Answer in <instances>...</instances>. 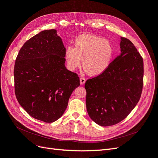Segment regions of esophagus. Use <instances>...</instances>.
Returning <instances> with one entry per match:
<instances>
[{"label": "esophagus", "mask_w": 158, "mask_h": 158, "mask_svg": "<svg viewBox=\"0 0 158 158\" xmlns=\"http://www.w3.org/2000/svg\"><path fill=\"white\" fill-rule=\"evenodd\" d=\"M85 81H86V80H85V79L84 77H81L80 78V83H81V85H84L85 83Z\"/></svg>", "instance_id": "esophagus-1"}]
</instances>
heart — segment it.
<instances>
[{"instance_id":"obj_1","label":"heart","mask_w":158,"mask_h":158,"mask_svg":"<svg viewBox=\"0 0 158 158\" xmlns=\"http://www.w3.org/2000/svg\"><path fill=\"white\" fill-rule=\"evenodd\" d=\"M114 50L109 40L94 35H81L74 40V48L68 47L65 58L69 69L83 68L90 76L97 77L106 72L112 62Z\"/></svg>"}]
</instances>
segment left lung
<instances>
[{
  "instance_id": "obj_1",
  "label": "left lung",
  "mask_w": 158,
  "mask_h": 158,
  "mask_svg": "<svg viewBox=\"0 0 158 158\" xmlns=\"http://www.w3.org/2000/svg\"><path fill=\"white\" fill-rule=\"evenodd\" d=\"M120 54L106 72L86 81V106L100 126L123 120L140 100L143 86V60L129 39L120 37Z\"/></svg>"
}]
</instances>
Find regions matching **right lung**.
<instances>
[{"mask_svg":"<svg viewBox=\"0 0 158 158\" xmlns=\"http://www.w3.org/2000/svg\"><path fill=\"white\" fill-rule=\"evenodd\" d=\"M65 48L56 29L44 30L24 43L14 65L15 94L33 118L52 123L64 114L77 75L65 66Z\"/></svg>","mask_w":158,"mask_h":158,"instance_id":"1","label":"right lung"}]
</instances>
